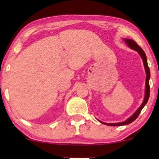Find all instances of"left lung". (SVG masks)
Wrapping results in <instances>:
<instances>
[{
	"mask_svg": "<svg viewBox=\"0 0 159 159\" xmlns=\"http://www.w3.org/2000/svg\"><path fill=\"white\" fill-rule=\"evenodd\" d=\"M124 40L125 41V43H127V45L129 46L130 48L134 50V51H138V53L140 54V56L142 58L143 64H144V67L145 69V73H146V80H145V98L144 100H143V103L141 104V106L138 108V110L136 111L134 113L133 115H132L129 118H128L127 120L123 121V122H119V123H104L101 121V123L104 124L108 126H123V125H129V124L132 123V121H134L135 119L138 118L139 114H140L141 111L143 108V107L145 106V104L147 103L148 101L149 96H150V85H149V80L150 77H151V72H150V69L148 67V65L147 62V58L146 55H145V52L139 46V45L137 44L135 41L133 40H131V39H124Z\"/></svg>",
	"mask_w": 159,
	"mask_h": 159,
	"instance_id": "left-lung-1",
	"label": "left lung"
}]
</instances>
